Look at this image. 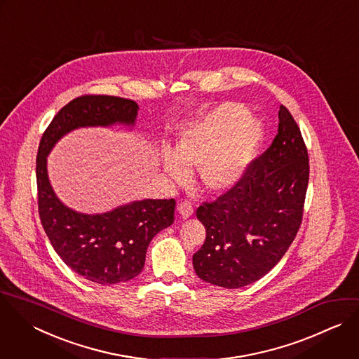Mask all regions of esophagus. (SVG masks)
Returning <instances> with one entry per match:
<instances>
[{"label":"esophagus","instance_id":"esophagus-1","mask_svg":"<svg viewBox=\"0 0 359 359\" xmlns=\"http://www.w3.org/2000/svg\"><path fill=\"white\" fill-rule=\"evenodd\" d=\"M178 212L182 216V219H188V217H191L194 215V206L188 201L181 202L178 205Z\"/></svg>","mask_w":359,"mask_h":359}]
</instances>
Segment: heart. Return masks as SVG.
Masks as SVG:
<instances>
[{"label":"heart","instance_id":"heart-1","mask_svg":"<svg viewBox=\"0 0 359 359\" xmlns=\"http://www.w3.org/2000/svg\"><path fill=\"white\" fill-rule=\"evenodd\" d=\"M262 137V125L250 118L247 107L223 102L180 132L175 151H161L163 170L172 182L184 184L189 167L199 165L208 189L226 191L240 181Z\"/></svg>","mask_w":359,"mask_h":359}]
</instances>
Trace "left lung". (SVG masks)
<instances>
[{
  "mask_svg": "<svg viewBox=\"0 0 359 359\" xmlns=\"http://www.w3.org/2000/svg\"><path fill=\"white\" fill-rule=\"evenodd\" d=\"M278 135L240 181L196 209L206 240L194 257L196 275L237 289L268 273L285 255L302 223L309 156L300 129L280 105Z\"/></svg>",
  "mask_w": 359,
  "mask_h": 359,
  "instance_id": "8db88e82",
  "label": "left lung"
}]
</instances>
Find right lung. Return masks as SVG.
<instances>
[{
  "label": "right lung",
  "instance_id": "right-lung-1",
  "mask_svg": "<svg viewBox=\"0 0 359 359\" xmlns=\"http://www.w3.org/2000/svg\"><path fill=\"white\" fill-rule=\"evenodd\" d=\"M139 107L132 100L83 95L63 107L45 130L36 158L38 206L42 226L67 266L83 278L112 285L137 276L153 237L174 223V199L135 201L86 215L67 208L48 177V156L69 132L88 126H133Z\"/></svg>",
  "mask_w": 359,
  "mask_h": 359
}]
</instances>
